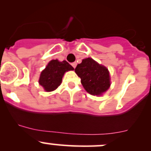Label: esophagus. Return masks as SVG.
Masks as SVG:
<instances>
[{
    "label": "esophagus",
    "instance_id": "34e87169",
    "mask_svg": "<svg viewBox=\"0 0 151 151\" xmlns=\"http://www.w3.org/2000/svg\"><path fill=\"white\" fill-rule=\"evenodd\" d=\"M71 66H73V68H75L76 66H77V63H76V62H74V63H71Z\"/></svg>",
    "mask_w": 151,
    "mask_h": 151
}]
</instances>
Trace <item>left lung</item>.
Masks as SVG:
<instances>
[{"instance_id":"8db88e82","label":"left lung","mask_w":151,"mask_h":151,"mask_svg":"<svg viewBox=\"0 0 151 151\" xmlns=\"http://www.w3.org/2000/svg\"><path fill=\"white\" fill-rule=\"evenodd\" d=\"M74 71L81 79L85 91L91 95L101 96L110 87V77L107 68L91 58L83 59Z\"/></svg>"}]
</instances>
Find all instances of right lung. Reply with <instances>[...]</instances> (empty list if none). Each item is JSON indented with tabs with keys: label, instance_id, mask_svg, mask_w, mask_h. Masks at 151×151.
I'll return each instance as SVG.
<instances>
[{
	"label": "right lung",
	"instance_id": "1",
	"mask_svg": "<svg viewBox=\"0 0 151 151\" xmlns=\"http://www.w3.org/2000/svg\"><path fill=\"white\" fill-rule=\"evenodd\" d=\"M71 70H74V68L66 60L61 62L58 60H50L41 73L39 85H42L47 92L55 91L61 84L65 72Z\"/></svg>",
	"mask_w": 151,
	"mask_h": 151
}]
</instances>
